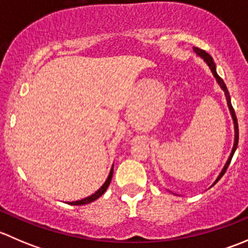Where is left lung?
Returning a JSON list of instances; mask_svg holds the SVG:
<instances>
[{"label": "left lung", "instance_id": "left-lung-1", "mask_svg": "<svg viewBox=\"0 0 248 248\" xmlns=\"http://www.w3.org/2000/svg\"><path fill=\"white\" fill-rule=\"evenodd\" d=\"M193 50H194V52H196V54L198 55V56H201L202 59L204 60L205 62H206L207 66H209V68L211 69V72H212V74H214V77L216 78V81L218 82V85H219V86H221V89L223 90V91H224V94H226V98H227V104H228V108H229V110H231V114H232V121H234V131H235L234 146H232V150L231 156H229V158H228V161H227V163L224 164V167H223V169H222L221 174L218 175V177H217V179H216V181L214 182V185H215V184H216L217 181H218L219 179H221L222 176H223L224 172H226L227 169H228V166H229V164H231V161H232V155H234L235 150H236V147H237V142H239V127H237V119H236V115H235L234 109H232V107L231 96H229L228 89H227V86H226V84H224L223 79H222V78L219 77L218 74H217V72H216V66H215L214 60H212V57L210 56V55L207 54V52L205 51V50H202V49H199V47H196V46L193 47ZM214 185H212V186H214Z\"/></svg>", "mask_w": 248, "mask_h": 248}]
</instances>
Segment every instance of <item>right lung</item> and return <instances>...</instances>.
Wrapping results in <instances>:
<instances>
[{
  "label": "right lung",
  "mask_w": 248,
  "mask_h": 248,
  "mask_svg": "<svg viewBox=\"0 0 248 248\" xmlns=\"http://www.w3.org/2000/svg\"><path fill=\"white\" fill-rule=\"evenodd\" d=\"M112 171H114V166H112V167H111V169H110V172H109L108 179L106 180V182H104V184H103V186H102L101 188L98 189V191L94 192V193H93V194H91V196H90V197H86V198L81 199V201L69 202L68 204H71V205H85V204H90V202H92L96 201V199H98L99 197H101L102 194H103L104 192L107 191V188H108V187H109L110 181H111V177H112Z\"/></svg>",
  "instance_id": "1"
}]
</instances>
